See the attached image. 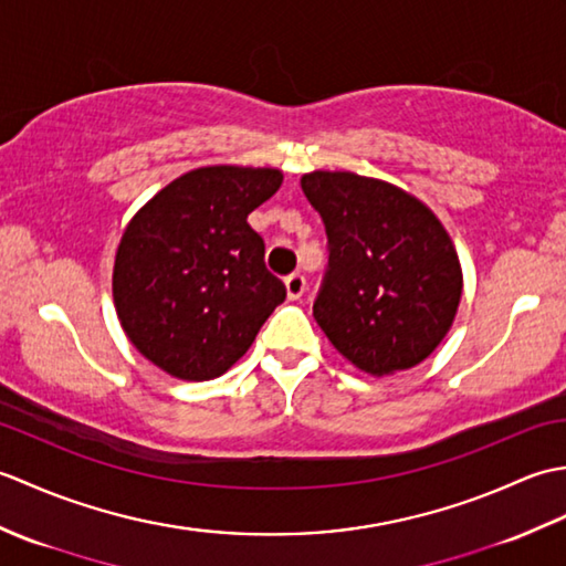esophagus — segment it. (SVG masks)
<instances>
[{
  "mask_svg": "<svg viewBox=\"0 0 566 566\" xmlns=\"http://www.w3.org/2000/svg\"><path fill=\"white\" fill-rule=\"evenodd\" d=\"M284 286H286V296L292 298H302L304 296V292H306V276L304 274H298V272H294V274H290L284 280Z\"/></svg>",
  "mask_w": 566,
  "mask_h": 566,
  "instance_id": "obj_1",
  "label": "esophagus"
}]
</instances>
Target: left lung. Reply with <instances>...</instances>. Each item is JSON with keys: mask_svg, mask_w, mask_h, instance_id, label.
I'll return each instance as SVG.
<instances>
[{"mask_svg": "<svg viewBox=\"0 0 566 566\" xmlns=\"http://www.w3.org/2000/svg\"><path fill=\"white\" fill-rule=\"evenodd\" d=\"M302 189L328 235L314 318L335 350L375 377L423 363L462 296L460 258L438 216L355 172H308Z\"/></svg>", "mask_w": 566, "mask_h": 566, "instance_id": "8db88e82", "label": "left lung"}]
</instances>
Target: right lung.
<instances>
[{"mask_svg": "<svg viewBox=\"0 0 566 566\" xmlns=\"http://www.w3.org/2000/svg\"><path fill=\"white\" fill-rule=\"evenodd\" d=\"M280 185L272 167H199L126 226L114 262L116 314L136 350L167 375L221 377L286 298L248 223Z\"/></svg>", "mask_w": 566, "mask_h": 566, "instance_id": "obj_1", "label": "right lung"}]
</instances>
